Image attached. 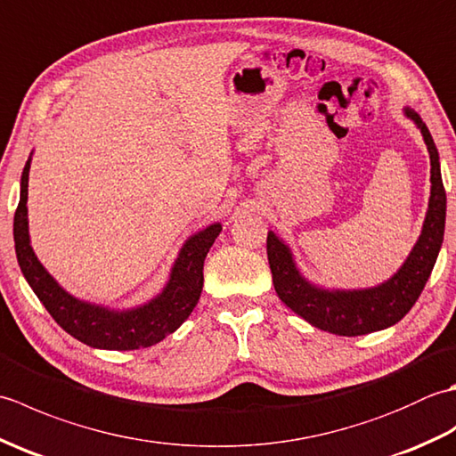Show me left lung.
<instances>
[{
  "instance_id": "obj_1",
  "label": "left lung",
  "mask_w": 456,
  "mask_h": 456,
  "mask_svg": "<svg viewBox=\"0 0 456 456\" xmlns=\"http://www.w3.org/2000/svg\"><path fill=\"white\" fill-rule=\"evenodd\" d=\"M403 113L418 125L428 144L431 159V198L421 235L410 256L390 280L364 289H325L309 282L299 273L292 250L268 231L266 253L273 270V282L278 297L304 317L307 323L327 333L356 337L392 327L418 302L439 256L447 216V193L443 188L439 152L435 147L428 125L418 113L403 108Z\"/></svg>"
}]
</instances>
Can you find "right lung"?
<instances>
[{"instance_id":"1","label":"right lung","mask_w":456,"mask_h":456,"mask_svg":"<svg viewBox=\"0 0 456 456\" xmlns=\"http://www.w3.org/2000/svg\"><path fill=\"white\" fill-rule=\"evenodd\" d=\"M28 168H31V157L21 174V198L13 219L15 253L25 280L54 322L84 345L108 348V351H134V348L152 346L176 331L198 304L203 288V260L221 233V223H213L183 243L167 286L151 302L123 312L82 302L58 286L33 253L27 219Z\"/></svg>"}]
</instances>
